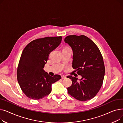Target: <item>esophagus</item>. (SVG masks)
Segmentation results:
<instances>
[{
	"instance_id": "34e87169",
	"label": "esophagus",
	"mask_w": 123,
	"mask_h": 123,
	"mask_svg": "<svg viewBox=\"0 0 123 123\" xmlns=\"http://www.w3.org/2000/svg\"><path fill=\"white\" fill-rule=\"evenodd\" d=\"M61 78H62V79H65V78H66V76H65V75H62V77H61Z\"/></svg>"
}]
</instances>
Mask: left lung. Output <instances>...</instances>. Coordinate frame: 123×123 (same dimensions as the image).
<instances>
[{"label": "left lung", "instance_id": "1", "mask_svg": "<svg viewBox=\"0 0 123 123\" xmlns=\"http://www.w3.org/2000/svg\"><path fill=\"white\" fill-rule=\"evenodd\" d=\"M64 41L73 50V68L82 76L80 81L72 76L67 77L72 82L68 93L79 101L91 100L98 93L104 80L105 68L101 52L85 35H69Z\"/></svg>", "mask_w": 123, "mask_h": 123}]
</instances>
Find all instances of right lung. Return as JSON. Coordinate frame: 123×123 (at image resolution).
I'll return each instance as SVG.
<instances>
[{"label": "right lung", "instance_id": "1", "mask_svg": "<svg viewBox=\"0 0 123 123\" xmlns=\"http://www.w3.org/2000/svg\"><path fill=\"white\" fill-rule=\"evenodd\" d=\"M61 41V36L39 38L24 48L18 64L17 78L27 97L33 100L44 98L51 93L52 84L61 78L59 75L50 76L43 69L51 52Z\"/></svg>", "mask_w": 123, "mask_h": 123}]
</instances>
